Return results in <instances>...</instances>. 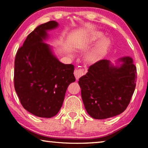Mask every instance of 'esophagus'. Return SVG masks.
Returning a JSON list of instances; mask_svg holds the SVG:
<instances>
[{"label":"esophagus","mask_w":148,"mask_h":148,"mask_svg":"<svg viewBox=\"0 0 148 148\" xmlns=\"http://www.w3.org/2000/svg\"><path fill=\"white\" fill-rule=\"evenodd\" d=\"M87 72V70L86 69H76L74 71V76L76 77V79L77 80L79 79V78L80 77H82V76H84V75L86 74Z\"/></svg>","instance_id":"1"}]
</instances>
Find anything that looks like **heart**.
<instances>
[{
	"mask_svg": "<svg viewBox=\"0 0 148 148\" xmlns=\"http://www.w3.org/2000/svg\"><path fill=\"white\" fill-rule=\"evenodd\" d=\"M104 36L103 32L93 31L87 34L82 42V46L86 47L99 40L87 54V59L92 63L102 61L108 53L112 42L108 37H104Z\"/></svg>",
	"mask_w": 148,
	"mask_h": 148,
	"instance_id": "heart-1",
	"label": "heart"
}]
</instances>
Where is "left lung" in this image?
Returning a JSON list of instances; mask_svg holds the SVG:
<instances>
[{
    "instance_id": "1",
    "label": "left lung",
    "mask_w": 148,
    "mask_h": 148,
    "mask_svg": "<svg viewBox=\"0 0 148 148\" xmlns=\"http://www.w3.org/2000/svg\"><path fill=\"white\" fill-rule=\"evenodd\" d=\"M87 71L78 84L89 116L104 119L123 112L136 87V68L133 59L123 57L115 64L104 59L91 65Z\"/></svg>"
}]
</instances>
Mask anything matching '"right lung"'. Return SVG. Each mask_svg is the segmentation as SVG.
Segmentation results:
<instances>
[{"label": "right lung", "mask_w": 148, "mask_h": 148, "mask_svg": "<svg viewBox=\"0 0 148 148\" xmlns=\"http://www.w3.org/2000/svg\"><path fill=\"white\" fill-rule=\"evenodd\" d=\"M55 21L38 25L27 36L15 59L14 87L22 106L37 117L56 116L70 84L76 81L74 66L59 61L53 47L45 43Z\"/></svg>", "instance_id": "1"}]
</instances>
